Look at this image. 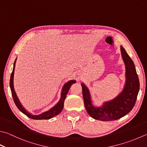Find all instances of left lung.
I'll return each mask as SVG.
<instances>
[{
	"label": "left lung",
	"instance_id": "8db88e82",
	"mask_svg": "<svg viewBox=\"0 0 147 147\" xmlns=\"http://www.w3.org/2000/svg\"><path fill=\"white\" fill-rule=\"evenodd\" d=\"M120 51L125 67V81L122 91L115 98L104 102L101 106H95L89 89L83 82L81 84L86 109L90 117L95 120H117L128 114L136 101L140 81L135 65L122 46H120Z\"/></svg>",
	"mask_w": 147,
	"mask_h": 147
}]
</instances>
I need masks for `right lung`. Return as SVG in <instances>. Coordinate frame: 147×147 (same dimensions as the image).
Segmentation results:
<instances>
[{
    "label": "right lung",
    "mask_w": 147,
    "mask_h": 147,
    "mask_svg": "<svg viewBox=\"0 0 147 147\" xmlns=\"http://www.w3.org/2000/svg\"><path fill=\"white\" fill-rule=\"evenodd\" d=\"M16 58L14 62L13 65V71L10 77V82H9V86L11 88V91L12 96L13 98V100L15 102L16 107H18V109L20 111L24 113V115H26L27 117H28L30 118L34 119V120H49L54 117H56V115L62 111L64 107V102L65 100L66 97V95L69 91V89L70 88V86L74 83L76 82V80H70L68 82H66L65 84L63 85L62 88L61 92V98L58 101L57 103L54 105V106L51 107V109L48 111L41 113L40 115H33L32 113H30L29 111H28L26 108H25L23 105L22 104L20 101L19 100V98H18L16 93L14 89V84H13V79H14V72H15V64H16Z\"/></svg>",
    "instance_id": "right-lung-1"
}]
</instances>
